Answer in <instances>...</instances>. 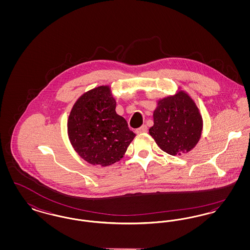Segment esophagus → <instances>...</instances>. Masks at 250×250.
Listing matches in <instances>:
<instances>
[{"mask_svg": "<svg viewBox=\"0 0 250 250\" xmlns=\"http://www.w3.org/2000/svg\"><path fill=\"white\" fill-rule=\"evenodd\" d=\"M147 130H148V127H147V125H142L141 127H139V128H137V129H136V133H138V134H141V133H145V132H147Z\"/></svg>", "mask_w": 250, "mask_h": 250, "instance_id": "esophagus-1", "label": "esophagus"}]
</instances>
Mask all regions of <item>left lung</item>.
I'll return each instance as SVG.
<instances>
[{"label":"left lung","mask_w":250,"mask_h":250,"mask_svg":"<svg viewBox=\"0 0 250 250\" xmlns=\"http://www.w3.org/2000/svg\"><path fill=\"white\" fill-rule=\"evenodd\" d=\"M154 125L149 129L161 150L171 155L189 152L198 143L202 118L190 96L181 91L158 101L154 111Z\"/></svg>","instance_id":"left-lung-1"}]
</instances>
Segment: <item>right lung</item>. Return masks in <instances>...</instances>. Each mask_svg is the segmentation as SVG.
Here are the masks:
<instances>
[{
  "mask_svg": "<svg viewBox=\"0 0 250 250\" xmlns=\"http://www.w3.org/2000/svg\"><path fill=\"white\" fill-rule=\"evenodd\" d=\"M115 107L108 86L85 93L72 107L69 140L75 151L92 165L106 167L119 161L136 136Z\"/></svg>",
  "mask_w": 250,
  "mask_h": 250,
  "instance_id": "obj_1",
  "label": "right lung"
}]
</instances>
